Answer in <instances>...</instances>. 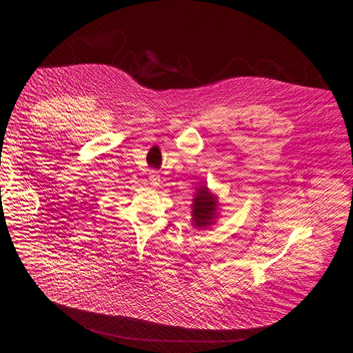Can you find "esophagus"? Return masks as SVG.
Instances as JSON below:
<instances>
[{
    "label": "esophagus",
    "instance_id": "esophagus-1",
    "mask_svg": "<svg viewBox=\"0 0 353 353\" xmlns=\"http://www.w3.org/2000/svg\"><path fill=\"white\" fill-rule=\"evenodd\" d=\"M149 182H150V185H152V187H158L159 183H161L159 175H158L157 172H150V175H149Z\"/></svg>",
    "mask_w": 353,
    "mask_h": 353
}]
</instances>
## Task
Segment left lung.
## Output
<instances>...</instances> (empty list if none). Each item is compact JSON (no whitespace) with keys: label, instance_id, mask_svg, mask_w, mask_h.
Returning a JSON list of instances; mask_svg holds the SVG:
<instances>
[{"label":"left lung","instance_id":"8db88e82","mask_svg":"<svg viewBox=\"0 0 353 353\" xmlns=\"http://www.w3.org/2000/svg\"><path fill=\"white\" fill-rule=\"evenodd\" d=\"M192 221L198 228H204L214 224L216 216V196L203 185L196 190L195 198L192 199Z\"/></svg>","mask_w":353,"mask_h":353}]
</instances>
